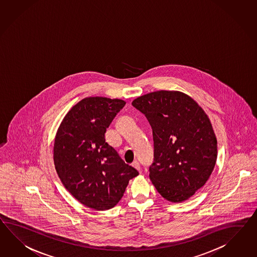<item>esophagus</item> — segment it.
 <instances>
[{"instance_id": "obj_1", "label": "esophagus", "mask_w": 257, "mask_h": 257, "mask_svg": "<svg viewBox=\"0 0 257 257\" xmlns=\"http://www.w3.org/2000/svg\"><path fill=\"white\" fill-rule=\"evenodd\" d=\"M132 165H133V167H135L136 169L138 170V171H140V164H139V163L137 162V161H136V162H134Z\"/></svg>"}]
</instances>
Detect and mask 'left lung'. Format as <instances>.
Instances as JSON below:
<instances>
[{
    "instance_id": "obj_1",
    "label": "left lung",
    "mask_w": 257,
    "mask_h": 257,
    "mask_svg": "<svg viewBox=\"0 0 257 257\" xmlns=\"http://www.w3.org/2000/svg\"><path fill=\"white\" fill-rule=\"evenodd\" d=\"M132 105L145 114L152 128V184L171 202L188 200L206 184L217 159V140L209 117L179 91L149 93Z\"/></svg>"
}]
</instances>
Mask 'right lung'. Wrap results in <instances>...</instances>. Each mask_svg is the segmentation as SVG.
<instances>
[{"label": "right lung", "mask_w": 257, "mask_h": 257, "mask_svg": "<svg viewBox=\"0 0 257 257\" xmlns=\"http://www.w3.org/2000/svg\"><path fill=\"white\" fill-rule=\"evenodd\" d=\"M125 104L117 98L85 97L65 115L55 138L54 163L64 187L97 211L117 205L129 180L138 175L105 139L106 128Z\"/></svg>", "instance_id": "right-lung-1"}]
</instances>
